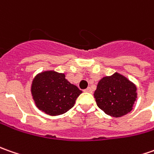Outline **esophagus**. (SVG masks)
I'll return each instance as SVG.
<instances>
[{
    "label": "esophagus",
    "instance_id": "34e87169",
    "mask_svg": "<svg viewBox=\"0 0 154 154\" xmlns=\"http://www.w3.org/2000/svg\"><path fill=\"white\" fill-rule=\"evenodd\" d=\"M84 92H86V93H92V89H91V88L88 87L86 89H84Z\"/></svg>",
    "mask_w": 154,
    "mask_h": 154
}]
</instances>
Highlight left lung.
Wrapping results in <instances>:
<instances>
[{"mask_svg": "<svg viewBox=\"0 0 154 154\" xmlns=\"http://www.w3.org/2000/svg\"><path fill=\"white\" fill-rule=\"evenodd\" d=\"M136 89L127 77L115 72L99 81L94 95L99 108L107 115L119 118L133 109L137 98Z\"/></svg>", "mask_w": 154, "mask_h": 154, "instance_id": "1", "label": "left lung"}]
</instances>
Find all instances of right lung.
<instances>
[{"mask_svg": "<svg viewBox=\"0 0 154 154\" xmlns=\"http://www.w3.org/2000/svg\"><path fill=\"white\" fill-rule=\"evenodd\" d=\"M82 94L78 88L66 79L64 73L46 71L32 81L31 94L37 108L50 116L66 112L73 107Z\"/></svg>", "mask_w": 154, "mask_h": 154, "instance_id": "1", "label": "right lung"}]
</instances>
